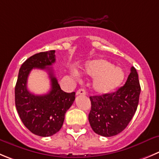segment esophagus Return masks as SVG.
<instances>
[{"mask_svg":"<svg viewBox=\"0 0 159 159\" xmlns=\"http://www.w3.org/2000/svg\"><path fill=\"white\" fill-rule=\"evenodd\" d=\"M85 94H86V92H85V90H84V89H78L76 93L77 96H79V95H85Z\"/></svg>","mask_w":159,"mask_h":159,"instance_id":"34e87169","label":"esophagus"}]
</instances>
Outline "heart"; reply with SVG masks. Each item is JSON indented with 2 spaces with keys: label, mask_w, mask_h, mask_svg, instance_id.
I'll return each instance as SVG.
<instances>
[{
  "label": "heart",
  "mask_w": 159,
  "mask_h": 159,
  "mask_svg": "<svg viewBox=\"0 0 159 159\" xmlns=\"http://www.w3.org/2000/svg\"><path fill=\"white\" fill-rule=\"evenodd\" d=\"M84 72L91 77L93 89L96 93L106 94L116 89L125 79V72L121 67L113 66L112 63L104 59H96L87 62L84 65ZM75 77L78 74L73 73Z\"/></svg>",
  "instance_id": "1"
}]
</instances>
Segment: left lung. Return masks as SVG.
<instances>
[{
	"label": "left lung",
	"mask_w": 159,
	"mask_h": 159,
	"mask_svg": "<svg viewBox=\"0 0 159 159\" xmlns=\"http://www.w3.org/2000/svg\"><path fill=\"white\" fill-rule=\"evenodd\" d=\"M140 90L138 74L132 66L126 82L116 92L90 96L89 121L93 131L106 137L122 132L136 113Z\"/></svg>",
	"instance_id": "1"
}]
</instances>
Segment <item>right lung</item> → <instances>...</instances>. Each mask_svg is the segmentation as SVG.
<instances>
[{
    "mask_svg": "<svg viewBox=\"0 0 159 159\" xmlns=\"http://www.w3.org/2000/svg\"><path fill=\"white\" fill-rule=\"evenodd\" d=\"M56 62L55 50L37 53L28 58L19 69L15 88V103L25 126L37 136H50L60 130L65 114L75 100V93L61 89L50 66ZM34 68L46 69L51 81L47 94L38 96L27 89V78Z\"/></svg>",
    "mask_w": 159,
    "mask_h": 159,
    "instance_id": "obj_1",
    "label": "right lung"
}]
</instances>
